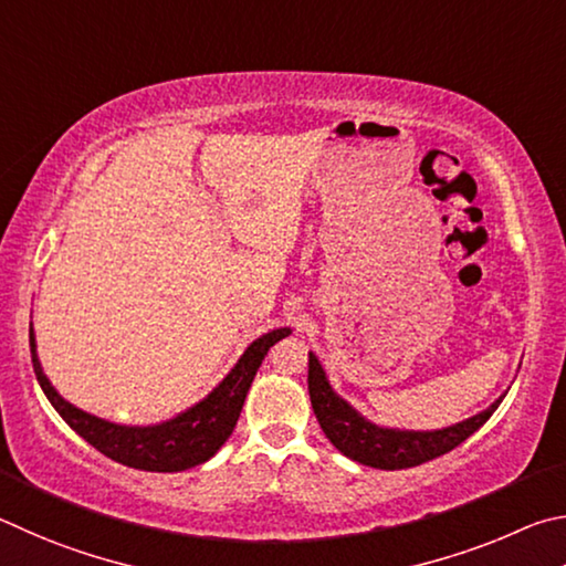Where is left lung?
Returning <instances> with one entry per match:
<instances>
[{
	"label": "left lung",
	"instance_id": "left-lung-1",
	"mask_svg": "<svg viewBox=\"0 0 566 566\" xmlns=\"http://www.w3.org/2000/svg\"><path fill=\"white\" fill-rule=\"evenodd\" d=\"M308 392L313 402V412L318 418L321 428L335 448L345 458L378 470H405L415 464L430 462L440 454L450 452L478 432L484 422L492 418V412L500 408V402H492L488 410H482L474 418L464 420L452 428L434 432H412V430H388L378 428L350 408L338 392L331 388L321 360L308 353Z\"/></svg>",
	"mask_w": 566,
	"mask_h": 566
}]
</instances>
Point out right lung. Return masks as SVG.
I'll use <instances>...</instances> for the list:
<instances>
[{
    "instance_id": "right-lung-1",
    "label": "right lung",
    "mask_w": 566,
    "mask_h": 566,
    "mask_svg": "<svg viewBox=\"0 0 566 566\" xmlns=\"http://www.w3.org/2000/svg\"><path fill=\"white\" fill-rule=\"evenodd\" d=\"M285 335H291V328L271 331L263 338L251 343V348L243 353L235 368L226 375V380L206 400L181 412L174 420L154 424V428H126V424L98 420L94 415L69 405L42 373L32 328H29V345H32L36 380L69 428L82 434L88 444H94L106 458L122 462L126 468L146 472H181L213 458L218 448L231 438L238 415L243 410L248 388H251L268 348L285 338Z\"/></svg>"
}]
</instances>
